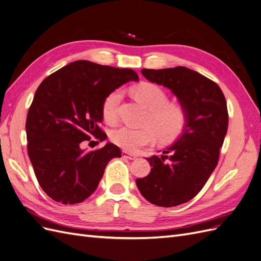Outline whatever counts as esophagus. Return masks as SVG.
Masks as SVG:
<instances>
[{
  "label": "esophagus",
  "mask_w": 261,
  "mask_h": 261,
  "mask_svg": "<svg viewBox=\"0 0 261 261\" xmlns=\"http://www.w3.org/2000/svg\"><path fill=\"white\" fill-rule=\"evenodd\" d=\"M122 157L123 158H128V159H130V161H134V159L137 158V155L136 154H132V153H128V152H125V150H123V152H122Z\"/></svg>",
  "instance_id": "esophagus-1"
}]
</instances>
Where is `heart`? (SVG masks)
<instances>
[{
	"mask_svg": "<svg viewBox=\"0 0 261 261\" xmlns=\"http://www.w3.org/2000/svg\"><path fill=\"white\" fill-rule=\"evenodd\" d=\"M131 93L139 103L148 109L145 123L142 128L129 125L114 130L112 140L124 150L133 152L141 146L152 143L156 136L161 142H171L179 138L186 130L189 115L186 107L179 103L168 102L166 92L155 83L141 82L132 87ZM122 98L120 90L111 92L103 100L102 115L108 123H114L118 118L119 105Z\"/></svg>",
	"mask_w": 261,
	"mask_h": 261,
	"instance_id": "1",
	"label": "heart"
}]
</instances>
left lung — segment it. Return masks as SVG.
I'll use <instances>...</instances> for the list:
<instances>
[{"instance_id": "left-lung-1", "label": "left lung", "mask_w": 261, "mask_h": 261, "mask_svg": "<svg viewBox=\"0 0 261 261\" xmlns=\"http://www.w3.org/2000/svg\"><path fill=\"white\" fill-rule=\"evenodd\" d=\"M141 72L148 81L170 89L189 115L180 138L161 156L147 158L149 174L137 179L149 203L174 207L195 197L215 170L228 130L226 100L216 82L186 67Z\"/></svg>"}]
</instances>
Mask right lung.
I'll return each instance as SVG.
<instances>
[{"label":"right lung","mask_w":261,"mask_h":261,"mask_svg":"<svg viewBox=\"0 0 261 261\" xmlns=\"http://www.w3.org/2000/svg\"><path fill=\"white\" fill-rule=\"evenodd\" d=\"M131 80H139L132 69L75 61L41 82L27 115V149L40 187L55 201L87 199L109 161L121 157L113 143L92 152L82 146L92 138L106 140L99 128L103 100Z\"/></svg>","instance_id":"obj_1"}]
</instances>
